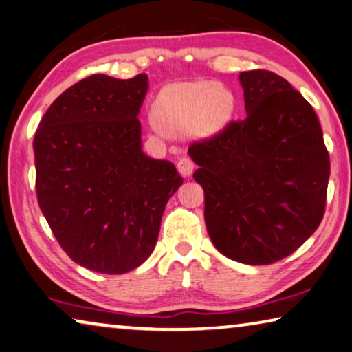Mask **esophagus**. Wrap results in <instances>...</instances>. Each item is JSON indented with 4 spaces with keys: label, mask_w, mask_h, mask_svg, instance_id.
<instances>
[{
    "label": "esophagus",
    "mask_w": 352,
    "mask_h": 352,
    "mask_svg": "<svg viewBox=\"0 0 352 352\" xmlns=\"http://www.w3.org/2000/svg\"><path fill=\"white\" fill-rule=\"evenodd\" d=\"M177 169L182 175L190 177L192 174V170H194V162H192L190 156H182V158L178 160V162H177Z\"/></svg>",
    "instance_id": "1"
}]
</instances>
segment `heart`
<instances>
[{"label":"heart","mask_w":352,"mask_h":352,"mask_svg":"<svg viewBox=\"0 0 352 352\" xmlns=\"http://www.w3.org/2000/svg\"><path fill=\"white\" fill-rule=\"evenodd\" d=\"M237 107L234 93L212 80L177 82L158 93L151 113L169 134L212 135L232 120Z\"/></svg>","instance_id":"obj_1"}]
</instances>
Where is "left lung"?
Wrapping results in <instances>:
<instances>
[{
    "mask_svg": "<svg viewBox=\"0 0 352 352\" xmlns=\"http://www.w3.org/2000/svg\"><path fill=\"white\" fill-rule=\"evenodd\" d=\"M246 118L188 148L210 239L250 265L292 254L326 212L330 160L313 107L272 71L240 72Z\"/></svg>",
    "mask_w": 352,
    "mask_h": 352,
    "instance_id": "8db88e82",
    "label": "left lung"
}]
</instances>
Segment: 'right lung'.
I'll use <instances>...</instances> for the list:
<instances>
[{
  "instance_id": "obj_1",
  "label": "right lung",
  "mask_w": 352,
  "mask_h": 352,
  "mask_svg": "<svg viewBox=\"0 0 352 352\" xmlns=\"http://www.w3.org/2000/svg\"><path fill=\"white\" fill-rule=\"evenodd\" d=\"M148 77L93 74L61 93L34 134L36 194L55 239L93 272L139 267L158 240L166 204L183 178L142 151Z\"/></svg>"
}]
</instances>
